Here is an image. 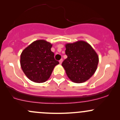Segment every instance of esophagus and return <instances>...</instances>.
I'll return each instance as SVG.
<instances>
[{"instance_id": "esophagus-1", "label": "esophagus", "mask_w": 120, "mask_h": 120, "mask_svg": "<svg viewBox=\"0 0 120 120\" xmlns=\"http://www.w3.org/2000/svg\"><path fill=\"white\" fill-rule=\"evenodd\" d=\"M62 62H63V59H60V60H59V63H60V64H61Z\"/></svg>"}]
</instances>
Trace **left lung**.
Here are the masks:
<instances>
[{"instance_id":"left-lung-1","label":"left lung","mask_w":120,"mask_h":120,"mask_svg":"<svg viewBox=\"0 0 120 120\" xmlns=\"http://www.w3.org/2000/svg\"><path fill=\"white\" fill-rule=\"evenodd\" d=\"M68 57L62 63L68 78L75 83L87 81L95 72L99 57L91 46L83 41L65 45Z\"/></svg>"}]
</instances>
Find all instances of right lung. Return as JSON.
I'll use <instances>...</instances> for the list:
<instances>
[{
  "label": "right lung",
  "instance_id": "1",
  "mask_svg": "<svg viewBox=\"0 0 120 120\" xmlns=\"http://www.w3.org/2000/svg\"><path fill=\"white\" fill-rule=\"evenodd\" d=\"M52 45L45 40H37L24 49L20 56L23 71L30 80L43 83L47 80L59 64L51 51Z\"/></svg>",
  "mask_w": 120,
  "mask_h": 120
}]
</instances>
